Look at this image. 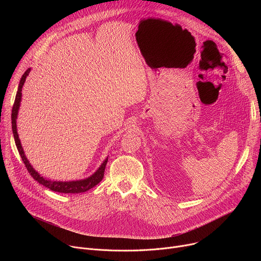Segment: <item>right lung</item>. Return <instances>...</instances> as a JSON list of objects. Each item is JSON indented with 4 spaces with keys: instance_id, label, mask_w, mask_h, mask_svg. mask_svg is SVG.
I'll use <instances>...</instances> for the list:
<instances>
[{
    "instance_id": "obj_1",
    "label": "right lung",
    "mask_w": 261,
    "mask_h": 261,
    "mask_svg": "<svg viewBox=\"0 0 261 261\" xmlns=\"http://www.w3.org/2000/svg\"><path fill=\"white\" fill-rule=\"evenodd\" d=\"M30 71H31L30 68L28 70H25L23 75L20 79L17 93L15 96V101H14V104L12 107V114H11L13 136H14V140H15V144H16V147L18 150V153L22 159V162H23L25 168L28 169L29 173L33 176V178L38 181L39 184L43 185L44 187L50 189L51 191L59 192V193H83V192H86V191L92 189L93 187H95L97 184H99L102 180V178L104 176V170H105V166L107 164L108 158L105 159V161L102 163V165L99 167V169L94 174H92L90 177H88L86 179L73 180V181H54V180H49V179H46L43 176H41L31 166V164L29 163V161L27 160V158L24 156V153L22 151V147L20 144V140L18 138L17 130H16V118H17L18 108H19V104H20V100H21V89L25 82V77L29 75Z\"/></svg>"
}]
</instances>
